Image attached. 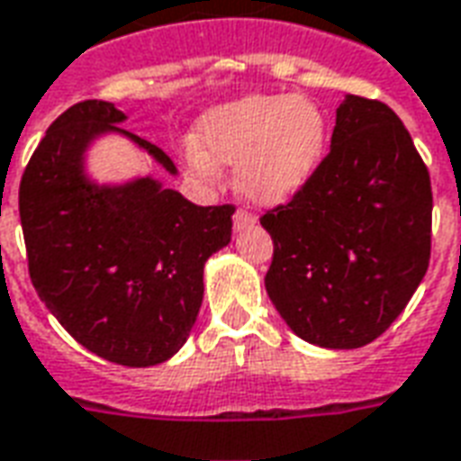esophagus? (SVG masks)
Segmentation results:
<instances>
[{
	"instance_id": "1",
	"label": "esophagus",
	"mask_w": 461,
	"mask_h": 461,
	"mask_svg": "<svg viewBox=\"0 0 461 461\" xmlns=\"http://www.w3.org/2000/svg\"><path fill=\"white\" fill-rule=\"evenodd\" d=\"M257 221V217L251 212H247V210H237L234 212V230L241 231V230H247V227H251Z\"/></svg>"
}]
</instances>
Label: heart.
Wrapping results in <instances>:
<instances>
[{"instance_id":"obj_1","label":"heart","mask_w":461,"mask_h":461,"mask_svg":"<svg viewBox=\"0 0 461 461\" xmlns=\"http://www.w3.org/2000/svg\"><path fill=\"white\" fill-rule=\"evenodd\" d=\"M325 139V114L312 100L249 95L200 117L187 168L210 183L217 178V163L234 166L241 195L258 204H281L312 178Z\"/></svg>"}]
</instances>
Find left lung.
<instances>
[{"label":"left lung","instance_id":"1","mask_svg":"<svg viewBox=\"0 0 461 461\" xmlns=\"http://www.w3.org/2000/svg\"><path fill=\"white\" fill-rule=\"evenodd\" d=\"M274 240L266 293L293 332L357 349L403 312L430 264V173L378 100L347 95L312 178L261 217Z\"/></svg>","mask_w":461,"mask_h":461}]
</instances>
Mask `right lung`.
Listing matches in <instances>:
<instances>
[{
  "label": "right lung",
  "mask_w": 461,
  "mask_h": 461,
  "mask_svg": "<svg viewBox=\"0 0 461 461\" xmlns=\"http://www.w3.org/2000/svg\"><path fill=\"white\" fill-rule=\"evenodd\" d=\"M124 119L102 100L66 109L23 170L19 214L46 308L85 349L141 369L185 344L203 305L204 261L230 244L234 204L200 207L151 176L92 183L85 151L109 131L178 173L163 149L117 126Z\"/></svg>",
  "instance_id": "add662e5"
}]
</instances>
